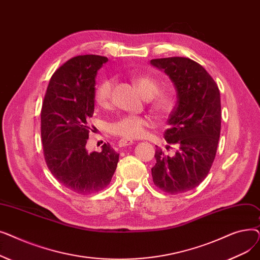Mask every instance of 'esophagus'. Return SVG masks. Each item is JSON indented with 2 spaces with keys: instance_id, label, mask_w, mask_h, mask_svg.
Here are the masks:
<instances>
[{
  "instance_id": "1",
  "label": "esophagus",
  "mask_w": 260,
  "mask_h": 260,
  "mask_svg": "<svg viewBox=\"0 0 260 260\" xmlns=\"http://www.w3.org/2000/svg\"><path fill=\"white\" fill-rule=\"evenodd\" d=\"M134 141L133 140H128V139H121L119 141V146L120 147H123V146H127V145H131L133 144Z\"/></svg>"
}]
</instances>
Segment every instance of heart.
<instances>
[{
	"label": "heart",
	"mask_w": 260,
	"mask_h": 260,
	"mask_svg": "<svg viewBox=\"0 0 260 260\" xmlns=\"http://www.w3.org/2000/svg\"><path fill=\"white\" fill-rule=\"evenodd\" d=\"M135 85L148 103L153 111L166 116L170 114L175 106V99L169 91H158L159 82L152 76L139 75L133 78ZM115 82L113 79H104L95 87L94 101L101 107H108L113 98ZM153 126V121L146 116H122L108 125V132L125 139L140 138L144 135L146 128Z\"/></svg>",
	"instance_id": "b5f03b06"
}]
</instances>
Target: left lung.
<instances>
[{
	"label": "left lung",
	"instance_id": "1",
	"mask_svg": "<svg viewBox=\"0 0 260 260\" xmlns=\"http://www.w3.org/2000/svg\"><path fill=\"white\" fill-rule=\"evenodd\" d=\"M151 64L174 83L177 104L165 139L178 146L172 157L156 147L153 181L168 194L184 193L204 180L214 162L221 128L219 88L200 64L188 58L153 59Z\"/></svg>",
	"mask_w": 260,
	"mask_h": 260
}]
</instances>
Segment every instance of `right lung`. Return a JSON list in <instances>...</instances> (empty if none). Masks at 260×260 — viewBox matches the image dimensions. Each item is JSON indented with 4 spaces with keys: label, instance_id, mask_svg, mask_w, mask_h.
Instances as JSON below:
<instances>
[{
    "label": "right lung",
    "instance_id": "add662e5",
    "mask_svg": "<svg viewBox=\"0 0 260 260\" xmlns=\"http://www.w3.org/2000/svg\"><path fill=\"white\" fill-rule=\"evenodd\" d=\"M108 60L95 54L77 56L53 73L41 111V138L48 170L74 193L105 188L117 169L119 154L104 143L101 152L85 148L94 109L95 76Z\"/></svg>",
    "mask_w": 260,
    "mask_h": 260
}]
</instances>
